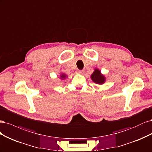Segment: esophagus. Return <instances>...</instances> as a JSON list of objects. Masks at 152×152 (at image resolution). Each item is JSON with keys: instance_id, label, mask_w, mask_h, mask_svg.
Returning <instances> with one entry per match:
<instances>
[{"instance_id": "obj_1", "label": "esophagus", "mask_w": 152, "mask_h": 152, "mask_svg": "<svg viewBox=\"0 0 152 152\" xmlns=\"http://www.w3.org/2000/svg\"><path fill=\"white\" fill-rule=\"evenodd\" d=\"M77 72L78 73V74H81V75H83L85 73V71L84 70H79L77 69Z\"/></svg>"}]
</instances>
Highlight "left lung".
<instances>
[{
    "instance_id": "8db88e82",
    "label": "left lung",
    "mask_w": 152,
    "mask_h": 152,
    "mask_svg": "<svg viewBox=\"0 0 152 152\" xmlns=\"http://www.w3.org/2000/svg\"><path fill=\"white\" fill-rule=\"evenodd\" d=\"M90 77L92 81L97 85H103L106 81L105 76L102 74L100 70L98 68H95L94 69V71L91 75Z\"/></svg>"
}]
</instances>
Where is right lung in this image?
Returning <instances> with one entry per match:
<instances>
[{
    "label": "right lung",
    "mask_w": 152,
    "mask_h": 152,
    "mask_svg": "<svg viewBox=\"0 0 152 152\" xmlns=\"http://www.w3.org/2000/svg\"><path fill=\"white\" fill-rule=\"evenodd\" d=\"M59 77H60V79L61 80H66V78L67 77V75L66 74V73H64V72H61Z\"/></svg>",
    "instance_id": "right-lung-1"
}]
</instances>
